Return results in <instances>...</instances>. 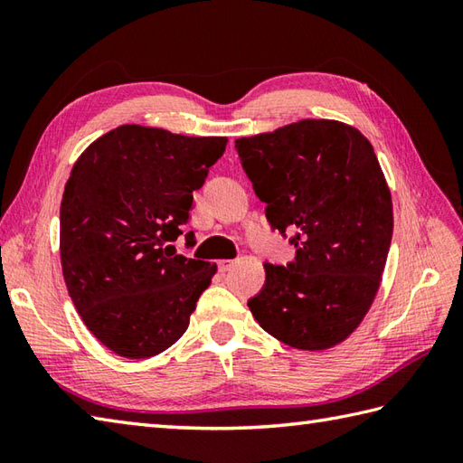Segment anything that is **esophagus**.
Here are the masks:
<instances>
[{
	"mask_svg": "<svg viewBox=\"0 0 463 463\" xmlns=\"http://www.w3.org/2000/svg\"><path fill=\"white\" fill-rule=\"evenodd\" d=\"M234 264H237L234 260H221L219 262V269H221V272H226V270H231Z\"/></svg>",
	"mask_w": 463,
	"mask_h": 463,
	"instance_id": "obj_1",
	"label": "esophagus"
}]
</instances>
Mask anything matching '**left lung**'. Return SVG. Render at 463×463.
<instances>
[{
	"instance_id": "8db88e82",
	"label": "left lung",
	"mask_w": 463,
	"mask_h": 463,
	"mask_svg": "<svg viewBox=\"0 0 463 463\" xmlns=\"http://www.w3.org/2000/svg\"><path fill=\"white\" fill-rule=\"evenodd\" d=\"M267 219L297 249L264 264L249 300L270 336L298 350L346 340L370 310L386 267L394 213L370 141L332 119H304L234 141Z\"/></svg>"
}]
</instances>
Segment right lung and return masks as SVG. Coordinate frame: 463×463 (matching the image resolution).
<instances>
[{"instance_id":"right-lung-1","label":"right lung","mask_w":463,"mask_h":463,"mask_svg":"<svg viewBox=\"0 0 463 463\" xmlns=\"http://www.w3.org/2000/svg\"><path fill=\"white\" fill-rule=\"evenodd\" d=\"M226 141L121 125L73 165L59 211L63 279L85 326L123 358L173 346L214 277V262L179 254L171 242ZM184 239L194 247L193 231Z\"/></svg>"}]
</instances>
